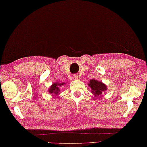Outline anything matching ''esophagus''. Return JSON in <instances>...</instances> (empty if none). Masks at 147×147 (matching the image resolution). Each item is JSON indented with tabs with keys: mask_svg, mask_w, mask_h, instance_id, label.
<instances>
[{
	"mask_svg": "<svg viewBox=\"0 0 147 147\" xmlns=\"http://www.w3.org/2000/svg\"><path fill=\"white\" fill-rule=\"evenodd\" d=\"M73 78L74 80L78 79V75H77V74H73Z\"/></svg>",
	"mask_w": 147,
	"mask_h": 147,
	"instance_id": "34e87169",
	"label": "esophagus"
}]
</instances>
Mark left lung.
I'll use <instances>...</instances> for the list:
<instances>
[{
	"label": "left lung",
	"instance_id": "1",
	"mask_svg": "<svg viewBox=\"0 0 147 147\" xmlns=\"http://www.w3.org/2000/svg\"><path fill=\"white\" fill-rule=\"evenodd\" d=\"M89 86L92 90V92L95 96L100 95L103 92L107 90V86L104 83L98 82L95 80H90Z\"/></svg>",
	"mask_w": 147,
	"mask_h": 147
}]
</instances>
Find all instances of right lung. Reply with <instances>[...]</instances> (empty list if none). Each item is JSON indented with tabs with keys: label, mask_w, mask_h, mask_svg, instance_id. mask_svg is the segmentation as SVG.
Instances as JSON below:
<instances>
[{
	"label": "right lung",
	"mask_w": 147,
	"mask_h": 147,
	"mask_svg": "<svg viewBox=\"0 0 147 147\" xmlns=\"http://www.w3.org/2000/svg\"><path fill=\"white\" fill-rule=\"evenodd\" d=\"M64 84V83H54L53 85L51 86V88H49V93H51V94H55V95H57V93L60 92V88Z\"/></svg>",
	"instance_id": "obj_1"
}]
</instances>
